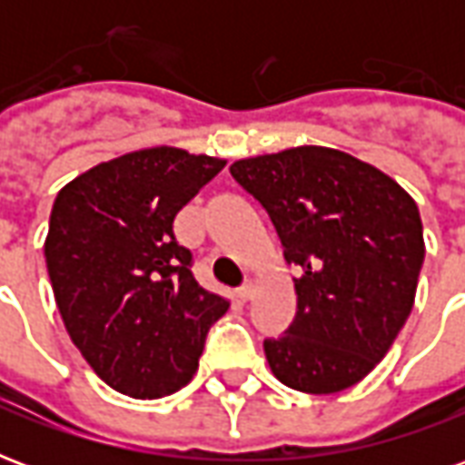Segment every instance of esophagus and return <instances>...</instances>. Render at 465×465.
<instances>
[{"instance_id": "obj_1", "label": "esophagus", "mask_w": 465, "mask_h": 465, "mask_svg": "<svg viewBox=\"0 0 465 465\" xmlns=\"http://www.w3.org/2000/svg\"><path fill=\"white\" fill-rule=\"evenodd\" d=\"M253 296H256V286H253L252 282L243 283L242 289H239V299H242V302H252Z\"/></svg>"}]
</instances>
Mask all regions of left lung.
I'll list each match as a JSON object with an SVG mask.
<instances>
[{"instance_id": "8db88e82", "label": "left lung", "mask_w": 465, "mask_h": 465, "mask_svg": "<svg viewBox=\"0 0 465 465\" xmlns=\"http://www.w3.org/2000/svg\"><path fill=\"white\" fill-rule=\"evenodd\" d=\"M272 216L293 282L296 319L263 341L272 373L303 393H339L376 369L409 319L423 266L411 193L376 166L329 146H293L232 163Z\"/></svg>"}]
</instances>
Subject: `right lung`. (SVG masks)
<instances>
[{
  "mask_svg": "<svg viewBox=\"0 0 465 465\" xmlns=\"http://www.w3.org/2000/svg\"><path fill=\"white\" fill-rule=\"evenodd\" d=\"M226 159L152 146L102 162L56 193L46 272L66 331L99 379L132 399H162L199 369L229 299L192 273L173 219Z\"/></svg>",
  "mask_w": 465,
  "mask_h": 465,
  "instance_id": "add662e5",
  "label": "right lung"
}]
</instances>
